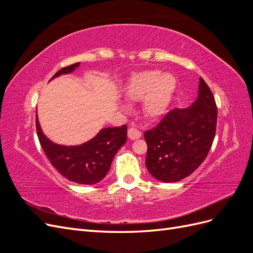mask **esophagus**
<instances>
[{"mask_svg": "<svg viewBox=\"0 0 253 253\" xmlns=\"http://www.w3.org/2000/svg\"><path fill=\"white\" fill-rule=\"evenodd\" d=\"M127 136L129 139L135 140V139H138L141 137V132L139 129H137L136 127H129L128 131H127Z\"/></svg>", "mask_w": 253, "mask_h": 253, "instance_id": "esophagus-1", "label": "esophagus"}]
</instances>
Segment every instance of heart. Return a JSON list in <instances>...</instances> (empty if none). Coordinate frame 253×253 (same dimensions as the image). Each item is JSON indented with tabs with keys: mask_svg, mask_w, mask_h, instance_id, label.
<instances>
[{
	"mask_svg": "<svg viewBox=\"0 0 253 253\" xmlns=\"http://www.w3.org/2000/svg\"><path fill=\"white\" fill-rule=\"evenodd\" d=\"M176 79L171 74L159 71H144L133 75L125 89L128 100L143 99V113L151 119L162 117L172 101L176 89Z\"/></svg>",
	"mask_w": 253,
	"mask_h": 253,
	"instance_id": "obj_1",
	"label": "heart"
}]
</instances>
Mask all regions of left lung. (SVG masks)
<instances>
[{"mask_svg": "<svg viewBox=\"0 0 253 253\" xmlns=\"http://www.w3.org/2000/svg\"><path fill=\"white\" fill-rule=\"evenodd\" d=\"M217 108L208 84L201 77L192 106L171 110L144 132L145 166L153 177L175 182L192 174L208 155L216 131Z\"/></svg>", "mask_w": 253, "mask_h": 253, "instance_id": "1", "label": "left lung"}]
</instances>
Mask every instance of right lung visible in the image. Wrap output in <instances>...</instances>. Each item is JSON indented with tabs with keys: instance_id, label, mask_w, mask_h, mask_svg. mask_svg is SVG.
I'll use <instances>...</instances> for the list:
<instances>
[{
	"instance_id": "right-lung-1",
	"label": "right lung",
	"mask_w": 253,
	"mask_h": 253,
	"mask_svg": "<svg viewBox=\"0 0 253 253\" xmlns=\"http://www.w3.org/2000/svg\"><path fill=\"white\" fill-rule=\"evenodd\" d=\"M79 64L61 68L51 79L74 72ZM36 127L38 138L50 164L68 180L82 185H94L100 181L109 172L115 154L127 139V127L125 125L102 128L93 139L77 147H64L53 143L43 134L37 115Z\"/></svg>"
}]
</instances>
